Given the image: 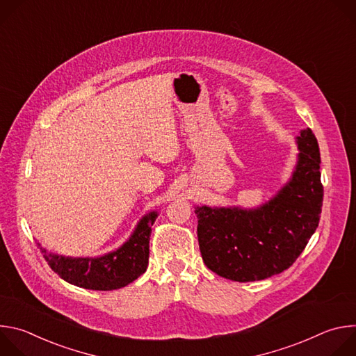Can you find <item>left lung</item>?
I'll list each match as a JSON object with an SVG mask.
<instances>
[{"label": "left lung", "mask_w": 356, "mask_h": 356, "mask_svg": "<svg viewBox=\"0 0 356 356\" xmlns=\"http://www.w3.org/2000/svg\"><path fill=\"white\" fill-rule=\"evenodd\" d=\"M290 180L258 209L194 207L206 266L234 282L264 280L289 269L316 232L324 188L320 147L310 128L296 138Z\"/></svg>", "instance_id": "obj_1"}]
</instances>
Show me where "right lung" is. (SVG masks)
I'll use <instances>...</instances> for the list:
<instances>
[{"mask_svg": "<svg viewBox=\"0 0 356 356\" xmlns=\"http://www.w3.org/2000/svg\"><path fill=\"white\" fill-rule=\"evenodd\" d=\"M156 217V211L146 214L131 238L104 257L70 258L50 253L39 246L47 265L67 283L88 290H115L145 273L149 261V236Z\"/></svg>", "mask_w": 356, "mask_h": 356, "instance_id": "1", "label": "right lung"}]
</instances>
